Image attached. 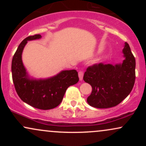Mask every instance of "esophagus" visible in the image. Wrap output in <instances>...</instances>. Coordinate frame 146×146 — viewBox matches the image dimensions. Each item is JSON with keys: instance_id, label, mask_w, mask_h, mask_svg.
Returning <instances> with one entry per match:
<instances>
[{"instance_id": "obj_1", "label": "esophagus", "mask_w": 146, "mask_h": 146, "mask_svg": "<svg viewBox=\"0 0 146 146\" xmlns=\"http://www.w3.org/2000/svg\"><path fill=\"white\" fill-rule=\"evenodd\" d=\"M78 76L80 78V80H82L84 76V72L82 71H80L78 73Z\"/></svg>"}]
</instances>
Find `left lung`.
I'll use <instances>...</instances> for the list:
<instances>
[{
  "mask_svg": "<svg viewBox=\"0 0 146 146\" xmlns=\"http://www.w3.org/2000/svg\"><path fill=\"white\" fill-rule=\"evenodd\" d=\"M123 62L113 65L100 63L87 68L84 80L92 86L87 98L90 106L108 108L121 103L133 88L135 81V58L130 46L125 42Z\"/></svg>",
  "mask_w": 146,
  "mask_h": 146,
  "instance_id": "obj_1",
  "label": "left lung"
}]
</instances>
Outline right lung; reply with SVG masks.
Here are the masks:
<instances>
[{
  "instance_id": "right-lung-1",
  "label": "right lung",
  "mask_w": 146,
  "mask_h": 146,
  "mask_svg": "<svg viewBox=\"0 0 146 146\" xmlns=\"http://www.w3.org/2000/svg\"><path fill=\"white\" fill-rule=\"evenodd\" d=\"M41 35L29 36L22 41L13 57L11 73L16 93L23 102L41 110L54 108L62 101L68 87L79 81L76 70H65L56 75L45 79L30 77L27 72L22 54L28 41L40 39Z\"/></svg>"
}]
</instances>
